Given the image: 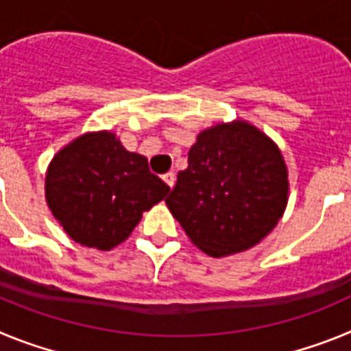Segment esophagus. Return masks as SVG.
I'll return each mask as SVG.
<instances>
[{
  "label": "esophagus",
  "mask_w": 351,
  "mask_h": 351,
  "mask_svg": "<svg viewBox=\"0 0 351 351\" xmlns=\"http://www.w3.org/2000/svg\"><path fill=\"white\" fill-rule=\"evenodd\" d=\"M163 181H165V182H167V186H169L170 190H172L173 184H176V176H173L172 172L165 173V176H163Z\"/></svg>",
  "instance_id": "obj_1"
}]
</instances>
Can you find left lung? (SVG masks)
I'll return each mask as SVG.
<instances>
[{
	"label": "left lung",
	"mask_w": 351,
	"mask_h": 351,
	"mask_svg": "<svg viewBox=\"0 0 351 351\" xmlns=\"http://www.w3.org/2000/svg\"><path fill=\"white\" fill-rule=\"evenodd\" d=\"M288 173L274 142L244 121L204 130L165 202L210 256L241 253L278 225Z\"/></svg>",
	"instance_id": "1"
}]
</instances>
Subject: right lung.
I'll use <instances>...</instances> for the list:
<instances>
[{
	"label": "right lung",
	"instance_id": "1",
	"mask_svg": "<svg viewBox=\"0 0 351 351\" xmlns=\"http://www.w3.org/2000/svg\"><path fill=\"white\" fill-rule=\"evenodd\" d=\"M169 191L147 160L126 151L110 132L75 138L56 154L45 178L47 204L64 232L101 251L123 243L142 213Z\"/></svg>",
	"mask_w": 351,
	"mask_h": 351
}]
</instances>
